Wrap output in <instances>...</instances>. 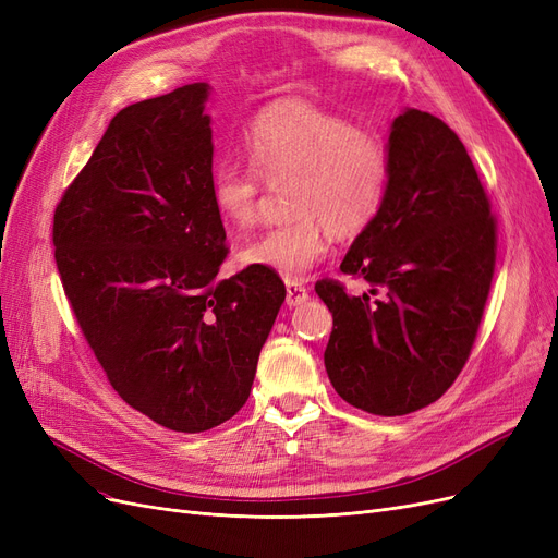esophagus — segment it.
<instances>
[{
  "mask_svg": "<svg viewBox=\"0 0 558 558\" xmlns=\"http://www.w3.org/2000/svg\"><path fill=\"white\" fill-rule=\"evenodd\" d=\"M306 298H310V291H306L304 283H300V281H286V304L288 306H298Z\"/></svg>",
  "mask_w": 558,
  "mask_h": 558,
  "instance_id": "34e87169",
  "label": "esophagus"
}]
</instances>
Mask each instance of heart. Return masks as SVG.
Masks as SVG:
<instances>
[{
    "label": "heart",
    "instance_id": "obj_1",
    "mask_svg": "<svg viewBox=\"0 0 558 558\" xmlns=\"http://www.w3.org/2000/svg\"><path fill=\"white\" fill-rule=\"evenodd\" d=\"M248 166L223 159L209 178V198L228 230L258 219L265 184L288 191L293 219L240 246L238 263L300 279L337 238L364 233L386 205L392 151L378 133L312 99L260 110L242 136Z\"/></svg>",
    "mask_w": 558,
    "mask_h": 558
}]
</instances>
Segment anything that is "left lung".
<instances>
[{
    "mask_svg": "<svg viewBox=\"0 0 558 558\" xmlns=\"http://www.w3.org/2000/svg\"><path fill=\"white\" fill-rule=\"evenodd\" d=\"M392 182L339 270L316 281L332 312L330 383L355 409L407 415L444 395L471 355L496 267V217L457 133L409 108L392 122Z\"/></svg>",
    "mask_w": 558,
    "mask_h": 558,
    "instance_id": "8db88e82",
    "label": "left lung"
}]
</instances>
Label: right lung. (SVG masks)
<instances>
[{"mask_svg":"<svg viewBox=\"0 0 558 558\" xmlns=\"http://www.w3.org/2000/svg\"><path fill=\"white\" fill-rule=\"evenodd\" d=\"M207 85L126 106L54 207L64 295L106 378L157 425L196 434L248 399L286 286L228 256Z\"/></svg>","mask_w":558,"mask_h":558,"instance_id":"obj_1","label":"right lung"}]
</instances>
